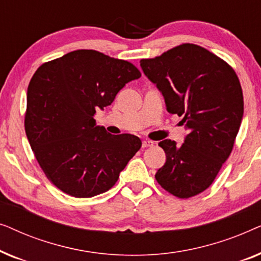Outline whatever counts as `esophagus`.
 I'll return each mask as SVG.
<instances>
[{"mask_svg": "<svg viewBox=\"0 0 261 261\" xmlns=\"http://www.w3.org/2000/svg\"><path fill=\"white\" fill-rule=\"evenodd\" d=\"M152 146H153V141H151V140H144V141H142V147H144V148L152 147Z\"/></svg>", "mask_w": 261, "mask_h": 261, "instance_id": "34e87169", "label": "esophagus"}]
</instances>
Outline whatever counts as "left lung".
I'll return each mask as SVG.
<instances>
[{
	"instance_id": "8db88e82",
	"label": "left lung",
	"mask_w": 261,
	"mask_h": 261,
	"mask_svg": "<svg viewBox=\"0 0 261 261\" xmlns=\"http://www.w3.org/2000/svg\"><path fill=\"white\" fill-rule=\"evenodd\" d=\"M167 112L181 116L189 134L181 145L163 140L166 163L155 173L178 198L201 194L215 179L233 149L244 115V95L233 67L202 46L181 44L155 58L141 59Z\"/></svg>"
}]
</instances>
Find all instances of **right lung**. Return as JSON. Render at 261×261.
<instances>
[{
    "mask_svg": "<svg viewBox=\"0 0 261 261\" xmlns=\"http://www.w3.org/2000/svg\"><path fill=\"white\" fill-rule=\"evenodd\" d=\"M141 72L127 60L77 49L38 67L27 90L24 130L47 179L77 198L108 191L141 147L132 134L96 126L98 108Z\"/></svg>",
    "mask_w": 261,
    "mask_h": 261,
    "instance_id": "right-lung-1",
    "label": "right lung"
}]
</instances>
